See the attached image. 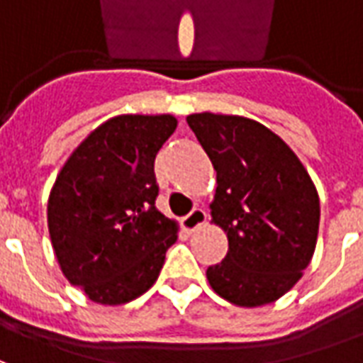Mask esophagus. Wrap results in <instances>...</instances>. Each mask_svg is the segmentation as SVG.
<instances>
[{"label": "esophagus", "mask_w": 363, "mask_h": 363, "mask_svg": "<svg viewBox=\"0 0 363 363\" xmlns=\"http://www.w3.org/2000/svg\"><path fill=\"white\" fill-rule=\"evenodd\" d=\"M204 223H206V212L202 210V208H194L189 216H184V218L181 220L182 229H184V231H189V233L196 231L198 228H202Z\"/></svg>", "instance_id": "34e87169"}]
</instances>
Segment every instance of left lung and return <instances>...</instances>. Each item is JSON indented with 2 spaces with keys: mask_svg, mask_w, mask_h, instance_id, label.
Segmentation results:
<instances>
[{
  "mask_svg": "<svg viewBox=\"0 0 363 363\" xmlns=\"http://www.w3.org/2000/svg\"><path fill=\"white\" fill-rule=\"evenodd\" d=\"M216 169L212 221L228 235L225 259L206 270L229 303L280 299L309 267L319 233V194L280 135L235 114L186 116Z\"/></svg>",
  "mask_w": 363,
  "mask_h": 363,
  "instance_id": "left-lung-1",
  "label": "left lung"
}]
</instances>
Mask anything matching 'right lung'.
<instances>
[{
  "label": "right lung",
  "mask_w": 363,
  "mask_h": 363,
  "mask_svg": "<svg viewBox=\"0 0 363 363\" xmlns=\"http://www.w3.org/2000/svg\"><path fill=\"white\" fill-rule=\"evenodd\" d=\"M173 114H120L67 157L48 196L54 255L91 301L122 305L155 284L179 223L155 208L153 161L177 130Z\"/></svg>",
  "instance_id": "right-lung-1"
}]
</instances>
